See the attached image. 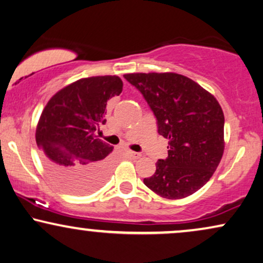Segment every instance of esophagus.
<instances>
[{
    "label": "esophagus",
    "instance_id": "1",
    "mask_svg": "<svg viewBox=\"0 0 263 263\" xmlns=\"http://www.w3.org/2000/svg\"><path fill=\"white\" fill-rule=\"evenodd\" d=\"M128 154H129V157L134 158V159H138V158L141 157V154L136 153V152H133V151H128Z\"/></svg>",
    "mask_w": 263,
    "mask_h": 263
}]
</instances>
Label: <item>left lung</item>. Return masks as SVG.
Instances as JSON below:
<instances>
[{"label":"left lung","instance_id":"1","mask_svg":"<svg viewBox=\"0 0 263 263\" xmlns=\"http://www.w3.org/2000/svg\"><path fill=\"white\" fill-rule=\"evenodd\" d=\"M168 139L167 158L157 161L146 186L161 197L183 199L202 188L224 153V114L218 100L199 84L176 73L125 74Z\"/></svg>","mask_w":263,"mask_h":263}]
</instances>
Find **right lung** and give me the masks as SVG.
<instances>
[{
  "label": "right lung",
  "instance_id": "add662e5",
  "mask_svg": "<svg viewBox=\"0 0 263 263\" xmlns=\"http://www.w3.org/2000/svg\"><path fill=\"white\" fill-rule=\"evenodd\" d=\"M122 88L115 75L80 79L52 96L43 110L35 141L49 176L66 192L88 194L109 179L112 146L96 132L106 122L107 100Z\"/></svg>",
  "mask_w": 263,
  "mask_h": 263
}]
</instances>
